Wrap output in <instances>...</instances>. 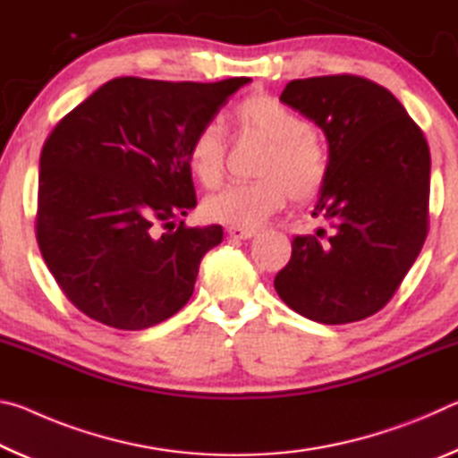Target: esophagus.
I'll return each mask as SVG.
<instances>
[{
	"label": "esophagus",
	"mask_w": 458,
	"mask_h": 458,
	"mask_svg": "<svg viewBox=\"0 0 458 458\" xmlns=\"http://www.w3.org/2000/svg\"><path fill=\"white\" fill-rule=\"evenodd\" d=\"M228 234L230 238L234 240H248L257 234V230L254 228H240V226H228Z\"/></svg>",
	"instance_id": "34e87169"
}]
</instances>
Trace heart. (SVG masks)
I'll use <instances>...</instances> for the list:
<instances>
[{"mask_svg": "<svg viewBox=\"0 0 458 458\" xmlns=\"http://www.w3.org/2000/svg\"><path fill=\"white\" fill-rule=\"evenodd\" d=\"M238 131L268 141L257 165L260 180L230 183L206 198L204 214L210 220L240 228H257L281 210L291 193L305 201L317 196L327 177V155L313 135L311 123L268 95L244 98L232 111ZM190 172L214 188L224 172V133L218 123H204L188 147Z\"/></svg>", "mask_w": 458, "mask_h": 458, "instance_id": "1", "label": "heart"}]
</instances>
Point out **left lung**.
Listing matches in <instances>:
<instances>
[{
    "instance_id": "left-lung-1",
    "label": "left lung",
    "mask_w": 458,
    "mask_h": 458,
    "mask_svg": "<svg viewBox=\"0 0 458 458\" xmlns=\"http://www.w3.org/2000/svg\"><path fill=\"white\" fill-rule=\"evenodd\" d=\"M281 100L323 131L329 161L311 212L325 226L293 240L275 289L311 321H361L392 299L422 250L428 143L400 100L361 76L291 81Z\"/></svg>"
}]
</instances>
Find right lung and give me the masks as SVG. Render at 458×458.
Masks as SVG:
<instances>
[{
	"label": "right lung",
	"instance_id": "1",
	"mask_svg": "<svg viewBox=\"0 0 458 458\" xmlns=\"http://www.w3.org/2000/svg\"><path fill=\"white\" fill-rule=\"evenodd\" d=\"M248 82L121 76L46 139L36 238L62 293L90 319L139 331L190 301L199 260L224 232L177 226L196 208L188 147Z\"/></svg>",
	"mask_w": 458,
	"mask_h": 458
}]
</instances>
